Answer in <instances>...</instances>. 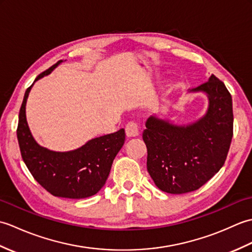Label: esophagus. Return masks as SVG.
Here are the masks:
<instances>
[{
	"instance_id": "obj_1",
	"label": "esophagus",
	"mask_w": 252,
	"mask_h": 252,
	"mask_svg": "<svg viewBox=\"0 0 252 252\" xmlns=\"http://www.w3.org/2000/svg\"><path fill=\"white\" fill-rule=\"evenodd\" d=\"M126 133L129 137H135L140 134V130H138V126L135 122H129L126 126Z\"/></svg>"
}]
</instances>
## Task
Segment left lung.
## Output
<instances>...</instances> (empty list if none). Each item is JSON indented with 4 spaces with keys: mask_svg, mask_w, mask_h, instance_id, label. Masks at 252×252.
Here are the masks:
<instances>
[{
    "mask_svg": "<svg viewBox=\"0 0 252 252\" xmlns=\"http://www.w3.org/2000/svg\"><path fill=\"white\" fill-rule=\"evenodd\" d=\"M205 93L206 114L189 125L151 116L143 140L147 171L159 189L169 194L196 190L219 172L233 137L232 96L225 84L211 74L208 82L189 93Z\"/></svg>",
    "mask_w": 252,
    "mask_h": 252,
    "instance_id": "1",
    "label": "left lung"
}]
</instances>
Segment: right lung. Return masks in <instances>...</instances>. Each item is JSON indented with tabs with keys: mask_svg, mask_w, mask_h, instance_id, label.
<instances>
[{
	"mask_svg": "<svg viewBox=\"0 0 252 252\" xmlns=\"http://www.w3.org/2000/svg\"><path fill=\"white\" fill-rule=\"evenodd\" d=\"M62 63L57 62L39 74L34 82L49 76ZM34 82L27 89L19 111L17 138L24 162L37 183L52 195L70 199L95 195L105 185L112 161L125 144V129L92 138L69 152H54L41 146L32 136L26 118L27 99Z\"/></svg>",
	"mask_w": 252,
	"mask_h": 252,
	"instance_id": "add662e5",
	"label": "right lung"
}]
</instances>
